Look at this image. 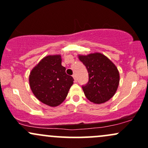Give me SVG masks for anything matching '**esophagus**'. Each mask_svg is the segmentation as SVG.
I'll use <instances>...</instances> for the list:
<instances>
[{"label": "esophagus", "instance_id": "1", "mask_svg": "<svg viewBox=\"0 0 148 148\" xmlns=\"http://www.w3.org/2000/svg\"><path fill=\"white\" fill-rule=\"evenodd\" d=\"M73 77L74 78V80H75V82H77V78H76V75L75 74L73 75Z\"/></svg>", "mask_w": 148, "mask_h": 148}]
</instances>
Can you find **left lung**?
I'll return each instance as SVG.
<instances>
[{
  "instance_id": "obj_1",
  "label": "left lung",
  "mask_w": 148,
  "mask_h": 148,
  "mask_svg": "<svg viewBox=\"0 0 148 148\" xmlns=\"http://www.w3.org/2000/svg\"><path fill=\"white\" fill-rule=\"evenodd\" d=\"M79 59L88 72V82L82 86L86 97L95 104L110 99L116 92L119 83V73L115 65L99 53L79 56Z\"/></svg>"
}]
</instances>
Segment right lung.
I'll return each instance as SVG.
<instances>
[{
	"label": "right lung",
	"instance_id": "add662e5",
	"mask_svg": "<svg viewBox=\"0 0 148 148\" xmlns=\"http://www.w3.org/2000/svg\"><path fill=\"white\" fill-rule=\"evenodd\" d=\"M29 81L32 91L39 101L57 106L66 98L74 79L61 66V56L54 55L44 57L33 68Z\"/></svg>",
	"mask_w": 148,
	"mask_h": 148
}]
</instances>
